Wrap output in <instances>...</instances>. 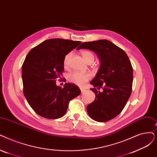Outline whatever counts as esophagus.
Here are the masks:
<instances>
[{
    "mask_svg": "<svg viewBox=\"0 0 157 157\" xmlns=\"http://www.w3.org/2000/svg\"><path fill=\"white\" fill-rule=\"evenodd\" d=\"M80 90H81V92H85V88H80Z\"/></svg>",
    "mask_w": 157,
    "mask_h": 157,
    "instance_id": "34e87169",
    "label": "esophagus"
}]
</instances>
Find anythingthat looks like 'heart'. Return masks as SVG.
I'll return each mask as SVG.
<instances>
[{
	"label": "heart",
	"mask_w": 157,
	"mask_h": 157,
	"mask_svg": "<svg viewBox=\"0 0 157 157\" xmlns=\"http://www.w3.org/2000/svg\"><path fill=\"white\" fill-rule=\"evenodd\" d=\"M83 59L88 64L92 63L95 58L94 54L89 51H83L81 52ZM72 56V52L67 53L65 56L63 61V65L65 69H69L70 61ZM91 78V75L89 73H82L78 72H74L68 75L67 79L70 83L75 84L78 86H83L85 83Z\"/></svg>",
	"instance_id": "obj_1"
}]
</instances>
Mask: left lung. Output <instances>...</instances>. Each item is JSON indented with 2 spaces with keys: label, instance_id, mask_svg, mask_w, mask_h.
<instances>
[{
  "label": "left lung",
  "instance_id": "obj_1",
  "mask_svg": "<svg viewBox=\"0 0 157 157\" xmlns=\"http://www.w3.org/2000/svg\"><path fill=\"white\" fill-rule=\"evenodd\" d=\"M93 51L101 65L90 82L95 99L87 107L89 116L98 122L110 121L122 112L132 90L133 67L126 53L110 41L99 40L81 44L77 50ZM101 88L102 91H98Z\"/></svg>",
  "mask_w": 157,
  "mask_h": 157
}]
</instances>
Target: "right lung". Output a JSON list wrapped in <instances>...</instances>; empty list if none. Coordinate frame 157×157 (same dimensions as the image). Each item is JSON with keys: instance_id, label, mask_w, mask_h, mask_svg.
<instances>
[{"instance_id": "add662e5", "label": "right lung", "mask_w": 157, "mask_h": 157, "mask_svg": "<svg viewBox=\"0 0 157 157\" xmlns=\"http://www.w3.org/2000/svg\"><path fill=\"white\" fill-rule=\"evenodd\" d=\"M81 42L80 41L52 38L33 48L22 67L23 92L29 105L38 115L56 119L65 114L71 100L81 94L73 83L64 87L56 85L64 72L65 56Z\"/></svg>"}]
</instances>
